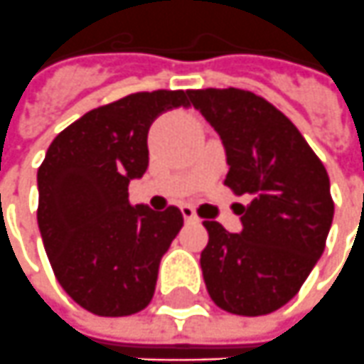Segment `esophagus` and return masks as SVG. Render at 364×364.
<instances>
[{
	"instance_id": "obj_1",
	"label": "esophagus",
	"mask_w": 364,
	"mask_h": 364,
	"mask_svg": "<svg viewBox=\"0 0 364 364\" xmlns=\"http://www.w3.org/2000/svg\"><path fill=\"white\" fill-rule=\"evenodd\" d=\"M180 210H182V215H184V220H186V222H198V215L196 212H194V208L184 204Z\"/></svg>"
}]
</instances>
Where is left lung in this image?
<instances>
[{"label": "left lung", "mask_w": 364, "mask_h": 364, "mask_svg": "<svg viewBox=\"0 0 364 364\" xmlns=\"http://www.w3.org/2000/svg\"><path fill=\"white\" fill-rule=\"evenodd\" d=\"M188 97L222 139L224 184L252 196L240 204V234L204 222L206 289L224 311L267 315L297 295L325 250L335 212L327 170L291 120L254 92L230 87Z\"/></svg>", "instance_id": "left-lung-1"}]
</instances>
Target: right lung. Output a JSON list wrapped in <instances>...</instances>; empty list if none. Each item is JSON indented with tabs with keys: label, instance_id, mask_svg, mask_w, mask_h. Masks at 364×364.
Listing matches in <instances>:
<instances>
[{
	"label": "right lung",
	"instance_id": "right-lung-1",
	"mask_svg": "<svg viewBox=\"0 0 364 364\" xmlns=\"http://www.w3.org/2000/svg\"><path fill=\"white\" fill-rule=\"evenodd\" d=\"M188 91L134 92L59 132L37 170V224L53 273L73 301L101 317L142 311L182 212L132 206L130 180L149 168V129Z\"/></svg>",
	"mask_w": 364,
	"mask_h": 364
}]
</instances>
